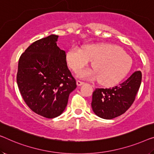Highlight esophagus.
<instances>
[{
    "label": "esophagus",
    "mask_w": 154,
    "mask_h": 154,
    "mask_svg": "<svg viewBox=\"0 0 154 154\" xmlns=\"http://www.w3.org/2000/svg\"><path fill=\"white\" fill-rule=\"evenodd\" d=\"M84 82L80 81V80H77V86H82V84H84Z\"/></svg>",
    "instance_id": "1"
}]
</instances>
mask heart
<instances>
[{"label": "heart", "instance_id": "b5f03b06", "mask_svg": "<svg viewBox=\"0 0 154 154\" xmlns=\"http://www.w3.org/2000/svg\"><path fill=\"white\" fill-rule=\"evenodd\" d=\"M91 61L94 70H82L78 76L97 78L98 82L105 86L119 83L132 66L131 59L122 49L107 43L88 45L84 50L74 47L66 53L68 65L74 72L86 67Z\"/></svg>", "mask_w": 154, "mask_h": 154}]
</instances>
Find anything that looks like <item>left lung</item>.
Returning a JSON list of instances; mask_svg holds the SVG:
<instances>
[{"instance_id": "1", "label": "left lung", "mask_w": 154, "mask_h": 154, "mask_svg": "<svg viewBox=\"0 0 154 154\" xmlns=\"http://www.w3.org/2000/svg\"><path fill=\"white\" fill-rule=\"evenodd\" d=\"M142 81L141 71L134 72L118 86L109 88H95L91 106L100 118L111 120L125 113L136 100Z\"/></svg>"}]
</instances>
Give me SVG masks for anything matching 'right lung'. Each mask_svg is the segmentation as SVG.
<instances>
[{"mask_svg": "<svg viewBox=\"0 0 154 154\" xmlns=\"http://www.w3.org/2000/svg\"><path fill=\"white\" fill-rule=\"evenodd\" d=\"M51 34L34 41L20 55L17 82L23 99L34 113L46 118L60 116L77 87L66 54Z\"/></svg>", "mask_w": 154, "mask_h": 154, "instance_id": "obj_1", "label": "right lung"}]
</instances>
